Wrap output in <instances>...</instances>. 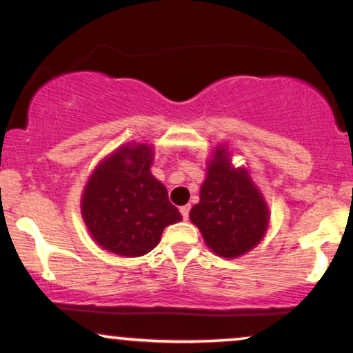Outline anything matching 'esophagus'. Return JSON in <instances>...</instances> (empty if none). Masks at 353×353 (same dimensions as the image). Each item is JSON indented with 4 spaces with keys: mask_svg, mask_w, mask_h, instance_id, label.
Masks as SVG:
<instances>
[{
    "mask_svg": "<svg viewBox=\"0 0 353 353\" xmlns=\"http://www.w3.org/2000/svg\"><path fill=\"white\" fill-rule=\"evenodd\" d=\"M189 210H190L189 204L182 205V208H181V214H182V217H184V221H188V219H189Z\"/></svg>",
    "mask_w": 353,
    "mask_h": 353,
    "instance_id": "34e87169",
    "label": "esophagus"
}]
</instances>
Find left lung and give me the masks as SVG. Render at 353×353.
I'll return each instance as SVG.
<instances>
[{
  "label": "left lung",
  "mask_w": 353,
  "mask_h": 353,
  "mask_svg": "<svg viewBox=\"0 0 353 353\" xmlns=\"http://www.w3.org/2000/svg\"><path fill=\"white\" fill-rule=\"evenodd\" d=\"M201 201L189 219L219 257L236 259L252 250L269 228V205L245 168H234L229 148L219 144L208 161Z\"/></svg>",
  "instance_id": "obj_1"
}]
</instances>
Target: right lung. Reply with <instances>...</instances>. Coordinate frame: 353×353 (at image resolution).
I'll use <instances>...</instances> for the list:
<instances>
[{
  "instance_id": "right-lung-1",
  "label": "right lung",
  "mask_w": 353,
  "mask_h": 353,
  "mask_svg": "<svg viewBox=\"0 0 353 353\" xmlns=\"http://www.w3.org/2000/svg\"><path fill=\"white\" fill-rule=\"evenodd\" d=\"M154 145L129 143L96 165L81 196V216L98 245L141 257L159 244L163 230L182 221L168 189L151 174Z\"/></svg>"
}]
</instances>
